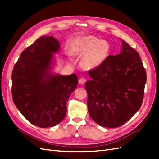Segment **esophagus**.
Returning a JSON list of instances; mask_svg holds the SVG:
<instances>
[{"label":"esophagus","mask_w":159,"mask_h":159,"mask_svg":"<svg viewBox=\"0 0 159 159\" xmlns=\"http://www.w3.org/2000/svg\"><path fill=\"white\" fill-rule=\"evenodd\" d=\"M79 83L80 84V85H84V84H85V83L86 82V79H85V78H84V77H81L79 79Z\"/></svg>","instance_id":"esophagus-1"}]
</instances>
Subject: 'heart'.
I'll return each instance as SVG.
<instances>
[{
	"label": "heart",
	"mask_w": 159,
	"mask_h": 159,
	"mask_svg": "<svg viewBox=\"0 0 159 159\" xmlns=\"http://www.w3.org/2000/svg\"><path fill=\"white\" fill-rule=\"evenodd\" d=\"M110 52L111 46L109 43L92 35L77 39L71 46L72 54L83 55L80 60V66L85 70H92L99 67L105 61Z\"/></svg>",
	"instance_id": "heart-1"
}]
</instances>
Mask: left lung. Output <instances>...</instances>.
Masks as SVG:
<instances>
[{
	"label": "left lung",
	"instance_id": "obj_1",
	"mask_svg": "<svg viewBox=\"0 0 159 159\" xmlns=\"http://www.w3.org/2000/svg\"><path fill=\"white\" fill-rule=\"evenodd\" d=\"M122 50L109 55L102 64L89 71L85 83L89 116L101 126H122L142 104L146 72L133 47L122 41Z\"/></svg>",
	"mask_w": 159,
	"mask_h": 159
}]
</instances>
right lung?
Wrapping results in <instances>:
<instances>
[{"label":"right lung","mask_w":159,"mask_h":159,"mask_svg":"<svg viewBox=\"0 0 159 159\" xmlns=\"http://www.w3.org/2000/svg\"><path fill=\"white\" fill-rule=\"evenodd\" d=\"M53 36H43L20 55L11 74L13 102L22 116L40 128L56 126L67 112V100L77 87L76 74H50L53 54L59 49Z\"/></svg>","instance_id":"add662e5"}]
</instances>
